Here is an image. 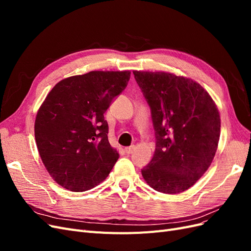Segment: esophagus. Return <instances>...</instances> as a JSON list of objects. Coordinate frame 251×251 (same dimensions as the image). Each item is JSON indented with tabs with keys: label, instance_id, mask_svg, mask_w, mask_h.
Returning <instances> with one entry per match:
<instances>
[{
	"label": "esophagus",
	"instance_id": "esophagus-1",
	"mask_svg": "<svg viewBox=\"0 0 251 251\" xmlns=\"http://www.w3.org/2000/svg\"><path fill=\"white\" fill-rule=\"evenodd\" d=\"M134 150H135V147L133 146V147H130V148H126L125 149V151H126V153L127 154V155H130V154H132L133 151H134Z\"/></svg>",
	"mask_w": 251,
	"mask_h": 251
}]
</instances>
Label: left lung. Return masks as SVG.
Segmentation results:
<instances>
[{
	"label": "left lung",
	"mask_w": 251,
	"mask_h": 251,
	"mask_svg": "<svg viewBox=\"0 0 251 251\" xmlns=\"http://www.w3.org/2000/svg\"><path fill=\"white\" fill-rule=\"evenodd\" d=\"M151 109L156 149L141 170L163 194L186 191L207 171L220 138V114L210 95L191 78L166 72L134 71Z\"/></svg>",
	"instance_id": "8db88e82"
}]
</instances>
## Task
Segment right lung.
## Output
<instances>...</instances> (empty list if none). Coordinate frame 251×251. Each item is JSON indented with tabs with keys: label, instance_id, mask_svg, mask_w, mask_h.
Instances as JSON below:
<instances>
[{
	"label": "right lung",
	"instance_id": "1",
	"mask_svg": "<svg viewBox=\"0 0 251 251\" xmlns=\"http://www.w3.org/2000/svg\"><path fill=\"white\" fill-rule=\"evenodd\" d=\"M130 71H91L60 80L37 112L34 135L51 177L85 192L108 177L119 158L103 114L127 86Z\"/></svg>",
	"mask_w": 251,
	"mask_h": 251
}]
</instances>
